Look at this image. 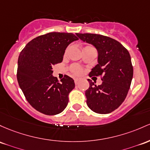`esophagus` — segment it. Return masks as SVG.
<instances>
[{"mask_svg":"<svg viewBox=\"0 0 150 150\" xmlns=\"http://www.w3.org/2000/svg\"><path fill=\"white\" fill-rule=\"evenodd\" d=\"M75 85H78V83H79L78 79H75Z\"/></svg>","mask_w":150,"mask_h":150,"instance_id":"esophagus-1","label":"esophagus"}]
</instances>
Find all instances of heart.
<instances>
[{
	"instance_id": "b5f03b06",
	"label": "heart",
	"mask_w": 150,
	"mask_h": 150,
	"mask_svg": "<svg viewBox=\"0 0 150 150\" xmlns=\"http://www.w3.org/2000/svg\"><path fill=\"white\" fill-rule=\"evenodd\" d=\"M71 70H72V72L76 75H80L81 74H83V68H82L81 67L78 66V65H72Z\"/></svg>"
}]
</instances>
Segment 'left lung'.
Listing matches in <instances>:
<instances>
[{"label": "left lung", "instance_id": "1", "mask_svg": "<svg viewBox=\"0 0 150 150\" xmlns=\"http://www.w3.org/2000/svg\"><path fill=\"white\" fill-rule=\"evenodd\" d=\"M76 35L98 50V64L89 76H103L100 85L88 80L90 87L85 91L87 105L96 113L112 112L124 102L130 88L133 77L130 55L120 42L108 36L91 33Z\"/></svg>", "mask_w": 150, "mask_h": 150}]
</instances>
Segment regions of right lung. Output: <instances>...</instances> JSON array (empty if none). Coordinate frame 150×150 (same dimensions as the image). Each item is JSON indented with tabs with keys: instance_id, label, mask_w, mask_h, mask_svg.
I'll return each mask as SVG.
<instances>
[{
	"instance_id": "right-lung-1",
	"label": "right lung",
	"mask_w": 150,
	"mask_h": 150,
	"mask_svg": "<svg viewBox=\"0 0 150 150\" xmlns=\"http://www.w3.org/2000/svg\"><path fill=\"white\" fill-rule=\"evenodd\" d=\"M78 40L72 33H49L30 41L20 53L19 86L30 105L42 114L57 115L67 107L75 83L67 75L59 82L52 75V67L62 61L69 44Z\"/></svg>"
}]
</instances>
